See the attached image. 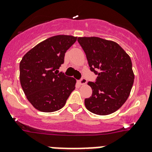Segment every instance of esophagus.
Wrapping results in <instances>:
<instances>
[{
    "label": "esophagus",
    "mask_w": 152,
    "mask_h": 152,
    "mask_svg": "<svg viewBox=\"0 0 152 152\" xmlns=\"http://www.w3.org/2000/svg\"><path fill=\"white\" fill-rule=\"evenodd\" d=\"M79 83L80 85H85L87 83V80H86V79H85V78H82L80 80H79Z\"/></svg>",
    "instance_id": "obj_1"
}]
</instances>
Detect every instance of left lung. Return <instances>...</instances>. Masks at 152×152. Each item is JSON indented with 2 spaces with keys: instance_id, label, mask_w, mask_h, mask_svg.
Returning a JSON list of instances; mask_svg holds the SVG:
<instances>
[{
  "instance_id": "obj_1",
  "label": "left lung",
  "mask_w": 152,
  "mask_h": 152,
  "mask_svg": "<svg viewBox=\"0 0 152 152\" xmlns=\"http://www.w3.org/2000/svg\"><path fill=\"white\" fill-rule=\"evenodd\" d=\"M90 70L98 75L88 82L92 95L85 99L87 110L107 115L122 106L129 95L134 82L130 57L118 44L98 37H79Z\"/></svg>"
}]
</instances>
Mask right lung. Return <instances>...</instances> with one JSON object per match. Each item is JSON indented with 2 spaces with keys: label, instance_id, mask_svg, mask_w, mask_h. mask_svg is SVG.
<instances>
[{
  "label": "right lung",
  "instance_id": "1",
  "mask_svg": "<svg viewBox=\"0 0 152 152\" xmlns=\"http://www.w3.org/2000/svg\"><path fill=\"white\" fill-rule=\"evenodd\" d=\"M76 39L64 35L50 37L28 50L20 61V84L28 101L37 110H60L75 89L76 79L58 73V69L64 63L65 53Z\"/></svg>",
  "mask_w": 152,
  "mask_h": 152
}]
</instances>
